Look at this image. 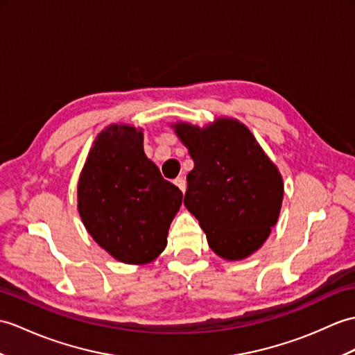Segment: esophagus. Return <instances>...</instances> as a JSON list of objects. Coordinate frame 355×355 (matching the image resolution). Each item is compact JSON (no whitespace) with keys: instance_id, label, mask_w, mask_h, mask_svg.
I'll return each mask as SVG.
<instances>
[{"instance_id":"34e87169","label":"esophagus","mask_w":355,"mask_h":355,"mask_svg":"<svg viewBox=\"0 0 355 355\" xmlns=\"http://www.w3.org/2000/svg\"><path fill=\"white\" fill-rule=\"evenodd\" d=\"M174 184L180 189L181 192H184V191H186V180H184L183 177H178V178H175V180H174Z\"/></svg>"}]
</instances>
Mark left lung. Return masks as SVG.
<instances>
[{
	"label": "left lung",
	"instance_id": "1",
	"mask_svg": "<svg viewBox=\"0 0 355 355\" xmlns=\"http://www.w3.org/2000/svg\"><path fill=\"white\" fill-rule=\"evenodd\" d=\"M171 127L195 163L187 175L186 209L219 257L246 259L278 220L284 193L278 168L237 119L218 118L202 128L187 122Z\"/></svg>",
	"mask_w": 355,
	"mask_h": 355
}]
</instances>
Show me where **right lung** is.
I'll list each match as a JSON object with an SVG mask.
<instances>
[{
	"instance_id": "1",
	"label": "right lung",
	"mask_w": 355,
	"mask_h": 355,
	"mask_svg": "<svg viewBox=\"0 0 355 355\" xmlns=\"http://www.w3.org/2000/svg\"><path fill=\"white\" fill-rule=\"evenodd\" d=\"M77 198L80 218L103 250L127 265H145L166 248L183 193L145 155L142 130L113 123L90 148Z\"/></svg>"
}]
</instances>
